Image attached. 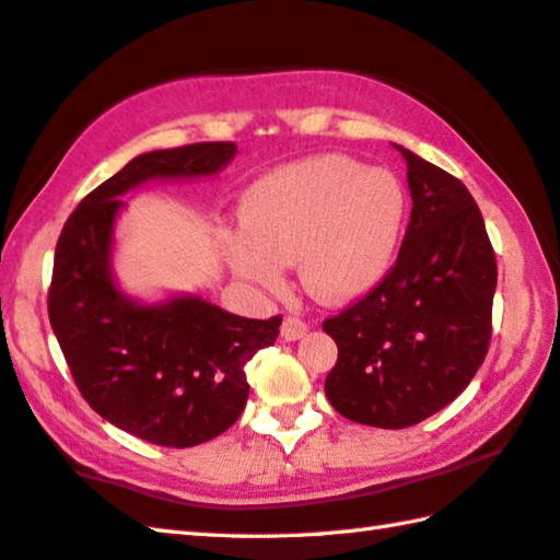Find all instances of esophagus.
<instances>
[{"label": "esophagus", "instance_id": "obj_1", "mask_svg": "<svg viewBox=\"0 0 560 560\" xmlns=\"http://www.w3.org/2000/svg\"><path fill=\"white\" fill-rule=\"evenodd\" d=\"M307 325L305 319H301V317H287L283 319V325H281V337L287 339V341H299V339H303L305 335H307Z\"/></svg>", "mask_w": 560, "mask_h": 560}]
</instances>
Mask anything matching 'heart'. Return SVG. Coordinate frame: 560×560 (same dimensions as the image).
Returning <instances> with one entry per match:
<instances>
[{
	"instance_id": "heart-1",
	"label": "heart",
	"mask_w": 560,
	"mask_h": 560,
	"mask_svg": "<svg viewBox=\"0 0 560 560\" xmlns=\"http://www.w3.org/2000/svg\"><path fill=\"white\" fill-rule=\"evenodd\" d=\"M407 223V192L395 175L341 153L289 163L243 197V229L229 233L237 273L265 289L299 261L305 291L347 303L373 291L395 265Z\"/></svg>"
}]
</instances>
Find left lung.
I'll use <instances>...</instances> for the list:
<instances>
[{"mask_svg": "<svg viewBox=\"0 0 560 560\" xmlns=\"http://www.w3.org/2000/svg\"><path fill=\"white\" fill-rule=\"evenodd\" d=\"M397 149L413 207L395 267L323 323L339 347L325 395L343 419L375 428L421 423L471 383L489 353L498 281L469 189Z\"/></svg>", "mask_w": 560, "mask_h": 560, "instance_id": "left-lung-1", "label": "left lung"}]
</instances>
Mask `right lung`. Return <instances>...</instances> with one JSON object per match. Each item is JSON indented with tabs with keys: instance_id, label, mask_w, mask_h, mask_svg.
Instances as JSON below:
<instances>
[{
	"instance_id": "add662e5",
	"label": "right lung",
	"mask_w": 560,
	"mask_h": 560,
	"mask_svg": "<svg viewBox=\"0 0 560 560\" xmlns=\"http://www.w3.org/2000/svg\"><path fill=\"white\" fill-rule=\"evenodd\" d=\"M233 141L149 151L71 211L55 247L47 315L71 377L105 421L163 447L221 435L249 395L245 365L279 337L281 315L247 319L197 295L141 305L115 287L110 247L122 195L153 177L219 173Z\"/></svg>"
}]
</instances>
